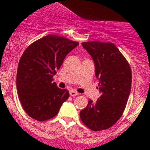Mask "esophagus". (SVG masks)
Wrapping results in <instances>:
<instances>
[{"label":"esophagus","instance_id":"34e87169","mask_svg":"<svg viewBox=\"0 0 150 150\" xmlns=\"http://www.w3.org/2000/svg\"><path fill=\"white\" fill-rule=\"evenodd\" d=\"M70 95L71 96V97L77 96V95H78V92H77L76 91H75V90H71V91H70Z\"/></svg>","mask_w":150,"mask_h":150}]
</instances>
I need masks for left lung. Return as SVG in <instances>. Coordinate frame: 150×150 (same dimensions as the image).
I'll list each match as a JSON object with an SVG mask.
<instances>
[{"instance_id": "1", "label": "left lung", "mask_w": 150, "mask_h": 150, "mask_svg": "<svg viewBox=\"0 0 150 150\" xmlns=\"http://www.w3.org/2000/svg\"><path fill=\"white\" fill-rule=\"evenodd\" d=\"M82 45L94 61L101 96L96 102L89 99L80 111V118L94 131L106 130L113 126L124 111L131 89V69L113 43L95 41Z\"/></svg>"}]
</instances>
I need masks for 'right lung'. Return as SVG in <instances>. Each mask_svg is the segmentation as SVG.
I'll return each mask as SVG.
<instances>
[{"label":"right lung","mask_w":150,"mask_h":150,"mask_svg":"<svg viewBox=\"0 0 150 150\" xmlns=\"http://www.w3.org/2000/svg\"><path fill=\"white\" fill-rule=\"evenodd\" d=\"M79 45L67 38L48 35L32 43L19 62L17 91L25 112L44 121L56 116L69 92L60 89L53 77L65 56Z\"/></svg>","instance_id":"obj_1"}]
</instances>
